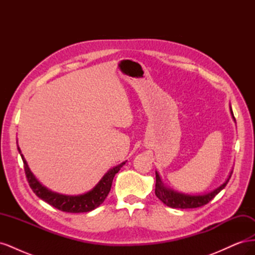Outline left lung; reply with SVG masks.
I'll list each match as a JSON object with an SVG mask.
<instances>
[{"label":"left lung","mask_w":255,"mask_h":255,"mask_svg":"<svg viewBox=\"0 0 255 255\" xmlns=\"http://www.w3.org/2000/svg\"><path fill=\"white\" fill-rule=\"evenodd\" d=\"M231 114H232V116H233L232 110H231ZM233 119L235 120L234 116H233ZM232 173H233V171L230 173L228 180L223 183L221 186L216 188L215 190L210 192V194H206L203 196H189V195L179 194V192H175L171 189L165 187L163 182H161V180H160L158 173L155 172V174H156L155 195L164 204H166L169 207H172V208H182V210H184V208L201 207L210 202L212 199H214L216 197V195H218L219 192L226 187V185L228 184L229 180L231 179V175H232Z\"/></svg>","instance_id":"1"}]
</instances>
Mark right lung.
I'll list each match as a JSON object with an SVG mask.
<instances>
[{
	"instance_id": "1",
	"label": "right lung",
	"mask_w": 255,
	"mask_h": 255,
	"mask_svg": "<svg viewBox=\"0 0 255 255\" xmlns=\"http://www.w3.org/2000/svg\"><path fill=\"white\" fill-rule=\"evenodd\" d=\"M18 150L21 154L19 146ZM21 157L23 160V166H24L26 180L28 182L29 187L35 192V195L42 199L43 201L49 203L50 205L57 208V210L67 213H86L95 210L99 205H101L107 195L110 194L115 174L118 173L121 167L126 164V161H123L120 165L111 169V170L102 177V180L97 184V186L95 188H92L90 191L86 192V194L81 196H65L56 194V192H53L42 186V185L36 180V177L33 175V173L30 172L29 168L26 164V160L23 157L22 154Z\"/></svg>"
}]
</instances>
